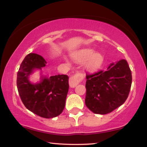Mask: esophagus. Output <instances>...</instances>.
Returning a JSON list of instances; mask_svg holds the SVG:
<instances>
[{
	"mask_svg": "<svg viewBox=\"0 0 147 147\" xmlns=\"http://www.w3.org/2000/svg\"><path fill=\"white\" fill-rule=\"evenodd\" d=\"M84 76L81 73H76L74 75L71 76V78H69V84L71 88H74L80 83V82L83 80Z\"/></svg>",
	"mask_w": 147,
	"mask_h": 147,
	"instance_id": "34e87169",
	"label": "esophagus"
}]
</instances>
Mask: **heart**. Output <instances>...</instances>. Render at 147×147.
I'll return each instance as SVG.
<instances>
[{
	"label": "heart",
	"instance_id": "1",
	"mask_svg": "<svg viewBox=\"0 0 147 147\" xmlns=\"http://www.w3.org/2000/svg\"><path fill=\"white\" fill-rule=\"evenodd\" d=\"M74 59L78 63L85 62V67L88 70L94 71L99 69L103 65L104 57L100 52H95L92 49L80 50L73 56Z\"/></svg>",
	"mask_w": 147,
	"mask_h": 147
}]
</instances>
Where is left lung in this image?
Masks as SVG:
<instances>
[{
  "mask_svg": "<svg viewBox=\"0 0 147 147\" xmlns=\"http://www.w3.org/2000/svg\"><path fill=\"white\" fill-rule=\"evenodd\" d=\"M85 103L95 114L110 113L127 99L132 74L125 59L111 63L106 70L86 74Z\"/></svg>",
  "mask_w": 147,
  "mask_h": 147,
  "instance_id": "1",
  "label": "left lung"
}]
</instances>
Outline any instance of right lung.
Here are the masks:
<instances>
[{"instance_id":"obj_1","label":"right lung","mask_w":147,"mask_h":147,"mask_svg":"<svg viewBox=\"0 0 147 147\" xmlns=\"http://www.w3.org/2000/svg\"><path fill=\"white\" fill-rule=\"evenodd\" d=\"M47 62L42 56L29 53L22 61L17 73L18 92L26 108L34 114L45 118L59 116L65 107L69 90L67 75L41 76V82L31 84L29 75L35 69H41Z\"/></svg>"}]
</instances>
